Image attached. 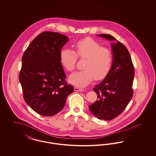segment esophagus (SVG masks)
Returning <instances> with one entry per match:
<instances>
[{"mask_svg": "<svg viewBox=\"0 0 156 156\" xmlns=\"http://www.w3.org/2000/svg\"><path fill=\"white\" fill-rule=\"evenodd\" d=\"M74 90L75 91H83V89H82V88H80L78 87H75Z\"/></svg>", "mask_w": 156, "mask_h": 156, "instance_id": "34e87169", "label": "esophagus"}]
</instances>
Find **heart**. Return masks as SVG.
<instances>
[{"label":"heart","instance_id":"1","mask_svg":"<svg viewBox=\"0 0 156 156\" xmlns=\"http://www.w3.org/2000/svg\"><path fill=\"white\" fill-rule=\"evenodd\" d=\"M74 51L63 48L59 53V61L68 71H73L76 67L78 58L85 60L84 69L71 75L69 81L75 85L85 87L95 78L97 81L104 80L109 74L112 64L111 51L102 47L91 37H85L73 44Z\"/></svg>","mask_w":156,"mask_h":156}]
</instances>
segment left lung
Returning a JSON list of instances; mask_svg holds the SVG:
<instances>
[{"instance_id":"1","label":"left lung","mask_w":156,"mask_h":156,"mask_svg":"<svg viewBox=\"0 0 156 156\" xmlns=\"http://www.w3.org/2000/svg\"><path fill=\"white\" fill-rule=\"evenodd\" d=\"M99 36L111 41L116 38L110 34ZM113 63L106 78L94 90L98 95L97 101L89 106V110L99 119L111 120L120 115L132 98L134 69L126 47L120 41L112 44Z\"/></svg>"}]
</instances>
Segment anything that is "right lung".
Returning <instances> with one entry per match:
<instances>
[{"label": "right lung", "mask_w": 156, "mask_h": 156, "mask_svg": "<svg viewBox=\"0 0 156 156\" xmlns=\"http://www.w3.org/2000/svg\"><path fill=\"white\" fill-rule=\"evenodd\" d=\"M67 41L68 37L59 33L44 31L31 41L23 55L19 78L23 98L40 115L58 113L74 92L59 61L61 49Z\"/></svg>", "instance_id": "add662e5"}]
</instances>
